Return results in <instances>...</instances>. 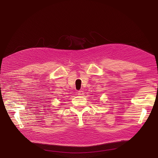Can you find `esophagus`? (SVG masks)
<instances>
[{
    "label": "esophagus",
    "instance_id": "1",
    "mask_svg": "<svg viewBox=\"0 0 158 158\" xmlns=\"http://www.w3.org/2000/svg\"><path fill=\"white\" fill-rule=\"evenodd\" d=\"M83 94H84L83 91L80 90V91H79V92H78V95H83Z\"/></svg>",
    "mask_w": 158,
    "mask_h": 158
}]
</instances>
